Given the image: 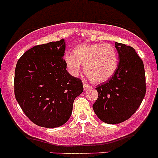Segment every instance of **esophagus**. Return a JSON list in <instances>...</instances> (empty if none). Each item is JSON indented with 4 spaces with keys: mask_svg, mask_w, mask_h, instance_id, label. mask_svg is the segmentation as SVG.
Wrapping results in <instances>:
<instances>
[{
    "mask_svg": "<svg viewBox=\"0 0 158 158\" xmlns=\"http://www.w3.org/2000/svg\"><path fill=\"white\" fill-rule=\"evenodd\" d=\"M89 88H92V86H90V85H88V84H87V83H85V82H83V89H84V90H86V89H89Z\"/></svg>",
    "mask_w": 158,
    "mask_h": 158,
    "instance_id": "obj_1",
    "label": "esophagus"
}]
</instances>
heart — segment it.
Returning a JSON list of instances; mask_svg holds the SVG:
<instances>
[{
  "label": "heart",
  "mask_w": 158,
  "mask_h": 158,
  "mask_svg": "<svg viewBox=\"0 0 158 158\" xmlns=\"http://www.w3.org/2000/svg\"><path fill=\"white\" fill-rule=\"evenodd\" d=\"M64 59L73 75H77L80 64H83L87 77L97 83L109 80L118 67L117 52L110 43L77 45L73 49V55L65 54Z\"/></svg>",
  "instance_id": "1"
}]
</instances>
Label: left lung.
I'll use <instances>...</instances> for the list:
<instances>
[{
  "mask_svg": "<svg viewBox=\"0 0 158 158\" xmlns=\"http://www.w3.org/2000/svg\"><path fill=\"white\" fill-rule=\"evenodd\" d=\"M119 55L116 73L96 86L98 98L93 105L99 120L116 124L129 119L139 108L146 93V78L142 59L134 48L115 43Z\"/></svg>",
  "mask_w": 158,
  "mask_h": 158,
  "instance_id": "obj_1",
  "label": "left lung"
}]
</instances>
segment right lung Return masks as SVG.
Wrapping results in <instances>:
<instances>
[{
  "instance_id": "right-lung-1",
  "label": "right lung",
  "mask_w": 158,
  "mask_h": 158,
  "mask_svg": "<svg viewBox=\"0 0 158 158\" xmlns=\"http://www.w3.org/2000/svg\"><path fill=\"white\" fill-rule=\"evenodd\" d=\"M65 42L38 45L23 54L15 73L16 100L29 120L47 128L60 127L71 116L73 102L83 91L63 59Z\"/></svg>"
}]
</instances>
